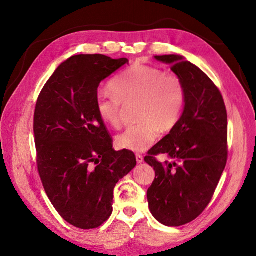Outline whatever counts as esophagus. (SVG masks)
<instances>
[{
    "instance_id": "1",
    "label": "esophagus",
    "mask_w": 256,
    "mask_h": 256,
    "mask_svg": "<svg viewBox=\"0 0 256 256\" xmlns=\"http://www.w3.org/2000/svg\"><path fill=\"white\" fill-rule=\"evenodd\" d=\"M135 157H136L138 164H140V162H144V157H143L142 155H140V154H136V155H135Z\"/></svg>"
}]
</instances>
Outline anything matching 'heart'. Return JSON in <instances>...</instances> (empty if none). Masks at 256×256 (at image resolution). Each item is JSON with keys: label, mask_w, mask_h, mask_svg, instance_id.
Returning <instances> with one entry per match:
<instances>
[{"label": "heart", "mask_w": 256, "mask_h": 256, "mask_svg": "<svg viewBox=\"0 0 256 256\" xmlns=\"http://www.w3.org/2000/svg\"><path fill=\"white\" fill-rule=\"evenodd\" d=\"M112 92L101 90L96 96V110L103 122L120 128L123 106L136 102L138 124L116 138L120 148L144 152L160 131L167 133L176 126L186 106V88L176 74L155 66L136 62L110 82Z\"/></svg>", "instance_id": "heart-1"}]
</instances>
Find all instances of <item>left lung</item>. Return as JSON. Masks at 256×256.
Listing matches in <instances>:
<instances>
[{"label": "left lung", "mask_w": 256, "mask_h": 256, "mask_svg": "<svg viewBox=\"0 0 256 256\" xmlns=\"http://www.w3.org/2000/svg\"><path fill=\"white\" fill-rule=\"evenodd\" d=\"M155 58L170 64L187 99L176 126L144 158L155 170L148 200L157 221L180 226L198 218L214 197L228 160V114L219 88L202 70L182 56ZM160 154L173 162H158Z\"/></svg>", "instance_id": "1"}]
</instances>
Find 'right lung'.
Here are the masks:
<instances>
[{"label":"right lung","mask_w":256,"mask_h":256,"mask_svg":"<svg viewBox=\"0 0 256 256\" xmlns=\"http://www.w3.org/2000/svg\"><path fill=\"white\" fill-rule=\"evenodd\" d=\"M128 59L77 55L42 89L34 113L37 170L50 202L68 224L96 229L112 214L113 189L136 165L131 150H114L96 110L98 86Z\"/></svg>","instance_id":"right-lung-1"}]
</instances>
